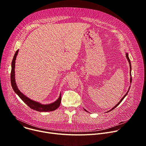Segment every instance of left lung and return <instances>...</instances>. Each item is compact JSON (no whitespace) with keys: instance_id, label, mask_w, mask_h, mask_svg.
<instances>
[{"instance_id":"8db88e82","label":"left lung","mask_w":146,"mask_h":146,"mask_svg":"<svg viewBox=\"0 0 146 146\" xmlns=\"http://www.w3.org/2000/svg\"><path fill=\"white\" fill-rule=\"evenodd\" d=\"M126 57H127V59H128V62H129V67H130V76H131V78H130V82H131H131H132V77H131V70H132V68H131V61H130V59H129V56H128V54L127 53V52H126ZM130 87H131V86L129 87V90H128V92L126 93V94L123 97H122V98L120 100V101L117 104V105L114 107V108H113L111 110H110L109 111H107V113L108 112H109V111H111V110H113L114 109H115L118 105H119V104H120V103L122 101V100L124 99V98L126 96H127V95L128 94V92H129V89H130ZM84 110L86 111H87L86 109H84ZM88 112V111H87Z\"/></svg>"}]
</instances>
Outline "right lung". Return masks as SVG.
<instances>
[{"mask_svg":"<svg viewBox=\"0 0 146 146\" xmlns=\"http://www.w3.org/2000/svg\"><path fill=\"white\" fill-rule=\"evenodd\" d=\"M18 51L19 50H18L15 52L11 62V86L13 90L14 91L15 94H17L18 96L22 99V100L24 102H25L30 108H31L34 110L38 111L40 112H43V111L47 112V111H52L55 110L60 106V102H61V93L60 94L58 99L56 101L50 104L44 105V104H41L39 102L33 100L30 98H28L24 94H23L19 90L15 82V60H16V58L18 55Z\"/></svg>","mask_w":146,"mask_h":146,"instance_id":"obj_1","label":"right lung"}]
</instances>
